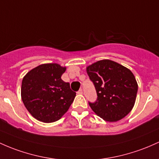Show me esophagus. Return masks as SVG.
<instances>
[{"instance_id":"1","label":"esophagus","mask_w":159,"mask_h":159,"mask_svg":"<svg viewBox=\"0 0 159 159\" xmlns=\"http://www.w3.org/2000/svg\"><path fill=\"white\" fill-rule=\"evenodd\" d=\"M78 94H83V90H82V89H80V90L78 91Z\"/></svg>"}]
</instances>
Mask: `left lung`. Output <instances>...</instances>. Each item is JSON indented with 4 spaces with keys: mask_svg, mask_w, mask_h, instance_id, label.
Listing matches in <instances>:
<instances>
[{
    "mask_svg": "<svg viewBox=\"0 0 159 159\" xmlns=\"http://www.w3.org/2000/svg\"><path fill=\"white\" fill-rule=\"evenodd\" d=\"M97 98L89 106L106 121L121 120L135 103L138 85L131 71L109 60L98 61L87 68Z\"/></svg>",
    "mask_w": 159,
    "mask_h": 159,
    "instance_id": "8db88e82",
    "label": "left lung"
}]
</instances>
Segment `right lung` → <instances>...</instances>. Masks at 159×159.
Returning a JSON list of instances; mask_svg holds the SVG:
<instances>
[{
	"label": "right lung",
	"mask_w": 159,
	"mask_h": 159,
	"mask_svg": "<svg viewBox=\"0 0 159 159\" xmlns=\"http://www.w3.org/2000/svg\"><path fill=\"white\" fill-rule=\"evenodd\" d=\"M66 68L57 63L42 64L24 77L21 96L27 110L40 121H58L69 109L75 92L61 79Z\"/></svg>",
	"instance_id": "add662e5"
}]
</instances>
